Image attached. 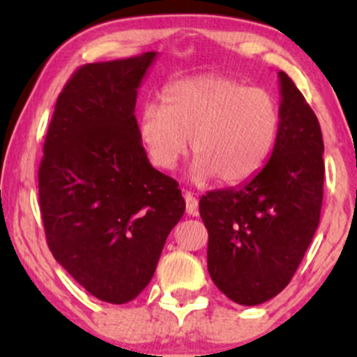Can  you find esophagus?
Masks as SVG:
<instances>
[{
    "instance_id": "34e87169",
    "label": "esophagus",
    "mask_w": 357,
    "mask_h": 357,
    "mask_svg": "<svg viewBox=\"0 0 357 357\" xmlns=\"http://www.w3.org/2000/svg\"><path fill=\"white\" fill-rule=\"evenodd\" d=\"M184 202H186V213L190 216L198 215V199L191 195V192H184Z\"/></svg>"
}]
</instances>
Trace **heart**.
I'll return each instance as SVG.
<instances>
[{
	"instance_id": "heart-1",
	"label": "heart",
	"mask_w": 357,
	"mask_h": 357,
	"mask_svg": "<svg viewBox=\"0 0 357 357\" xmlns=\"http://www.w3.org/2000/svg\"><path fill=\"white\" fill-rule=\"evenodd\" d=\"M278 132L280 110L268 90L216 73L173 82L161 105L146 104L137 119L139 141L155 167L174 169L190 139L192 181L218 178L225 186L255 178L272 158Z\"/></svg>"
}]
</instances>
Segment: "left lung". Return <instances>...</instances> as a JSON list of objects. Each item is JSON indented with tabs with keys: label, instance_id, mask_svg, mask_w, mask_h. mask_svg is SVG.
I'll list each match as a JSON object with an SVG mask.
<instances>
[{
	"label": "left lung",
	"instance_id": "obj_1",
	"mask_svg": "<svg viewBox=\"0 0 357 357\" xmlns=\"http://www.w3.org/2000/svg\"><path fill=\"white\" fill-rule=\"evenodd\" d=\"M278 84L280 132L272 158L250 181L199 199L208 272L240 305L264 304L289 285L321 218V126L285 72H278Z\"/></svg>",
	"mask_w": 357,
	"mask_h": 357
}]
</instances>
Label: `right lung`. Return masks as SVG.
<instances>
[{
  "instance_id": "obj_1",
  "label": "right lung",
  "mask_w": 357,
  "mask_h": 357,
  "mask_svg": "<svg viewBox=\"0 0 357 357\" xmlns=\"http://www.w3.org/2000/svg\"><path fill=\"white\" fill-rule=\"evenodd\" d=\"M158 53L80 67L56 99L38 171L47 243L109 304L136 298L181 220L178 183L151 166L137 136V89Z\"/></svg>"
}]
</instances>
